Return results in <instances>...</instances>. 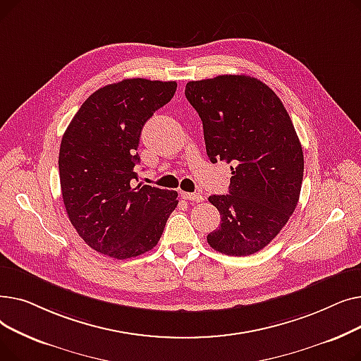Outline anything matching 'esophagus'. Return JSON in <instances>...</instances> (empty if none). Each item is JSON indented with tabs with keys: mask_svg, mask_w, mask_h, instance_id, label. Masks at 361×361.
<instances>
[{
	"mask_svg": "<svg viewBox=\"0 0 361 361\" xmlns=\"http://www.w3.org/2000/svg\"><path fill=\"white\" fill-rule=\"evenodd\" d=\"M181 195H183V199L190 200V202H196V203H200L204 199L200 193H181Z\"/></svg>",
	"mask_w": 361,
	"mask_h": 361,
	"instance_id": "esophagus-1",
	"label": "esophagus"
}]
</instances>
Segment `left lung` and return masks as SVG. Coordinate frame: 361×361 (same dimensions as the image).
<instances>
[{"label": "left lung", "mask_w": 361, "mask_h": 361, "mask_svg": "<svg viewBox=\"0 0 361 361\" xmlns=\"http://www.w3.org/2000/svg\"><path fill=\"white\" fill-rule=\"evenodd\" d=\"M184 93L203 123L211 162L231 165L230 193L209 197L221 226L207 243L228 256L257 253L298 203L305 158L293 121L276 93L250 75L188 82Z\"/></svg>", "instance_id": "1"}]
</instances>
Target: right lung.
Here are the masks:
<instances>
[{
  "mask_svg": "<svg viewBox=\"0 0 361 361\" xmlns=\"http://www.w3.org/2000/svg\"><path fill=\"white\" fill-rule=\"evenodd\" d=\"M176 82L126 79L83 102L60 146L66 211L85 243L105 256L128 259L158 244L178 193L137 184L136 150L145 123L168 104Z\"/></svg>",
  "mask_w": 361,
  "mask_h": 361,
  "instance_id": "right-lung-1",
  "label": "right lung"
}]
</instances>
